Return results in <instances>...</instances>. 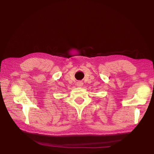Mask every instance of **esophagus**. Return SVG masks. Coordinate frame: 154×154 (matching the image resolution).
Masks as SVG:
<instances>
[{
	"mask_svg": "<svg viewBox=\"0 0 154 154\" xmlns=\"http://www.w3.org/2000/svg\"><path fill=\"white\" fill-rule=\"evenodd\" d=\"M83 85V83L81 82V81H79V82L77 83V85L78 87H82Z\"/></svg>",
	"mask_w": 154,
	"mask_h": 154,
	"instance_id": "obj_1",
	"label": "esophagus"
}]
</instances>
